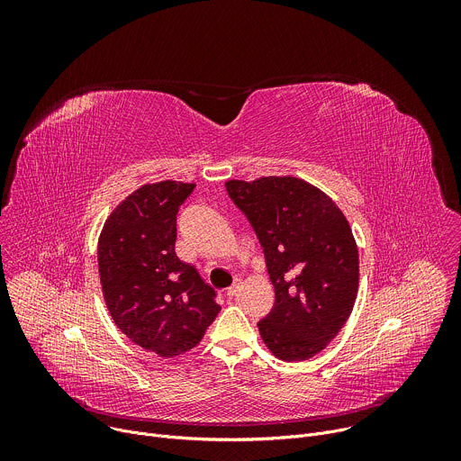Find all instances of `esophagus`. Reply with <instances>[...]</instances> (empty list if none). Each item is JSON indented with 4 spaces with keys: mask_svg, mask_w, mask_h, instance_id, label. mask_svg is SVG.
<instances>
[{
    "mask_svg": "<svg viewBox=\"0 0 461 461\" xmlns=\"http://www.w3.org/2000/svg\"><path fill=\"white\" fill-rule=\"evenodd\" d=\"M239 288H240V285L239 283H235V285H231L230 288H228V292H226V297L228 299H233L235 295H237V292H239Z\"/></svg>",
    "mask_w": 461,
    "mask_h": 461,
    "instance_id": "34e87169",
    "label": "esophagus"
}]
</instances>
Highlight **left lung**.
<instances>
[{"instance_id": "left-lung-1", "label": "left lung", "mask_w": 461, "mask_h": 461, "mask_svg": "<svg viewBox=\"0 0 461 461\" xmlns=\"http://www.w3.org/2000/svg\"><path fill=\"white\" fill-rule=\"evenodd\" d=\"M226 191L265 249L276 304L257 322L283 361H304L330 343L352 313L359 255L343 212L295 176L228 180Z\"/></svg>"}]
</instances>
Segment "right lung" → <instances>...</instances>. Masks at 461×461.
<instances>
[{
	"label": "right lung",
	"mask_w": 461,
	"mask_h": 461,
	"mask_svg": "<svg viewBox=\"0 0 461 461\" xmlns=\"http://www.w3.org/2000/svg\"><path fill=\"white\" fill-rule=\"evenodd\" d=\"M194 184L164 180L131 193L98 239L105 304L120 330L160 357L201 343L221 306L215 290L175 253L176 213Z\"/></svg>",
	"instance_id": "obj_1"
}]
</instances>
